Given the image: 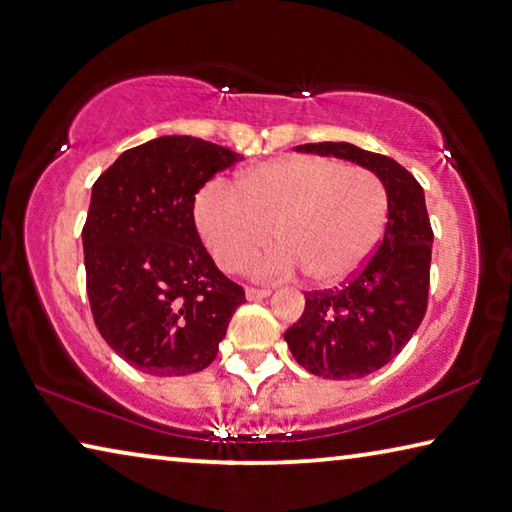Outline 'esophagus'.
Masks as SVG:
<instances>
[{
	"label": "esophagus",
	"instance_id": "1",
	"mask_svg": "<svg viewBox=\"0 0 512 512\" xmlns=\"http://www.w3.org/2000/svg\"><path fill=\"white\" fill-rule=\"evenodd\" d=\"M246 296L248 300H259L271 296V289H257V287H246Z\"/></svg>",
	"mask_w": 512,
	"mask_h": 512
}]
</instances>
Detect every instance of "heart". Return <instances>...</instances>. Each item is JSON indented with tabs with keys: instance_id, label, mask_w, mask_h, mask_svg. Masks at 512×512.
I'll return each instance as SVG.
<instances>
[{
	"instance_id": "obj_1",
	"label": "heart",
	"mask_w": 512,
	"mask_h": 512,
	"mask_svg": "<svg viewBox=\"0 0 512 512\" xmlns=\"http://www.w3.org/2000/svg\"><path fill=\"white\" fill-rule=\"evenodd\" d=\"M387 189L376 173L330 157L275 159L250 168L237 189L207 182L193 216L216 264L237 271L266 241L253 264L259 278L300 271L316 285H339L358 273L387 223Z\"/></svg>"
}]
</instances>
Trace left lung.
Here are the masks:
<instances>
[{
    "label": "left lung",
    "instance_id": "left-lung-1",
    "mask_svg": "<svg viewBox=\"0 0 512 512\" xmlns=\"http://www.w3.org/2000/svg\"><path fill=\"white\" fill-rule=\"evenodd\" d=\"M296 150L355 161L387 189V223L376 253L339 289L307 291L303 316L285 332L291 355L314 376H369L403 351L426 314L433 227L424 189L394 159L358 145L305 143Z\"/></svg>",
    "mask_w": 512,
    "mask_h": 512
}]
</instances>
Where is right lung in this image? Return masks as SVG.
<instances>
[{"label": "right lung", "instance_id": "add662e5", "mask_svg": "<svg viewBox=\"0 0 512 512\" xmlns=\"http://www.w3.org/2000/svg\"><path fill=\"white\" fill-rule=\"evenodd\" d=\"M241 157L196 136L125 150L93 184L81 230L93 321L120 358L150 376L214 362L246 291L218 271L193 218L196 193Z\"/></svg>", "mask_w": 512, "mask_h": 512}]
</instances>
